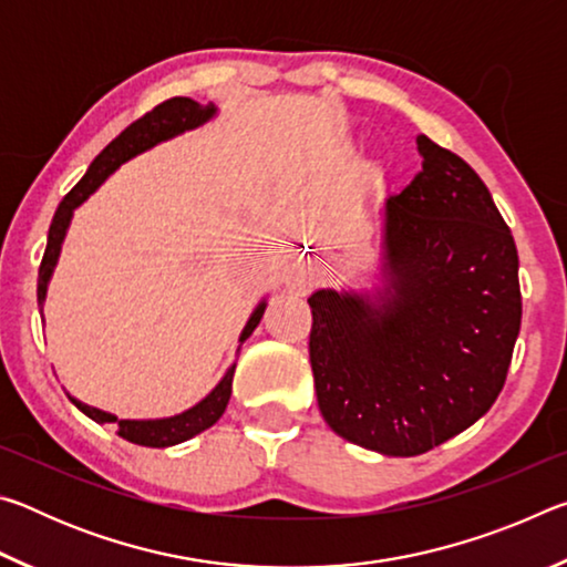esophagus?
Segmentation results:
<instances>
[{
  "instance_id": "1",
  "label": "esophagus",
  "mask_w": 567,
  "mask_h": 567,
  "mask_svg": "<svg viewBox=\"0 0 567 567\" xmlns=\"http://www.w3.org/2000/svg\"><path fill=\"white\" fill-rule=\"evenodd\" d=\"M297 277H300V282H312L315 277H318V267H315L312 262H305L300 267V275H297Z\"/></svg>"
}]
</instances>
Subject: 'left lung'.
<instances>
[{
  "label": "left lung",
  "instance_id": "8db88e82",
  "mask_svg": "<svg viewBox=\"0 0 567 567\" xmlns=\"http://www.w3.org/2000/svg\"><path fill=\"white\" fill-rule=\"evenodd\" d=\"M422 169L382 207L388 297L310 300V362L328 425L412 457L493 408L520 332L517 249L477 172L420 134Z\"/></svg>",
  "mask_w": 567,
  "mask_h": 567
}]
</instances>
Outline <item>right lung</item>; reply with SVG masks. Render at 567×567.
I'll return each instance as SVG.
<instances>
[{
    "instance_id": "right-lung-1",
    "label": "right lung",
    "mask_w": 567,
    "mask_h": 567,
    "mask_svg": "<svg viewBox=\"0 0 567 567\" xmlns=\"http://www.w3.org/2000/svg\"><path fill=\"white\" fill-rule=\"evenodd\" d=\"M215 114V104H197L195 100L187 97H172L167 102L157 104L155 110H150L147 114H142L140 120H134L127 130L117 134L107 147H104L76 185L66 192L64 199L56 207L52 227H50V237H47V249L40 265V282H37V300H44L47 295V282H50L52 270L56 265V257H60V247L66 227H70V219L74 207H80L84 199H87L94 189H97L104 179H107L114 169H117L122 162H127L130 157L140 155L150 147H155L157 142L175 137V134L197 127V124L207 122ZM265 315V302L257 307L252 312V318L247 320L243 334H239V342H245L252 330L260 324ZM233 375L235 368L227 370V375L223 382L209 392V395L182 415L167 417V420H117L110 412H102L97 408L84 405V402L74 400L72 402L80 408L84 415L92 417L94 422H114L117 425V435L130 440L134 445H145V447H169L177 443H185V440L195 437L197 433H203L209 425L223 417V412L229 402V395H233Z\"/></svg>"
}]
</instances>
